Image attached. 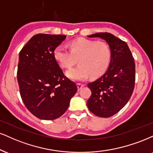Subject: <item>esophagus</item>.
Returning <instances> with one entry per match:
<instances>
[{"label": "esophagus", "mask_w": 153, "mask_h": 153, "mask_svg": "<svg viewBox=\"0 0 153 153\" xmlns=\"http://www.w3.org/2000/svg\"><path fill=\"white\" fill-rule=\"evenodd\" d=\"M84 84H80V83L77 84V87H78V90H80L81 88H82V87H84Z\"/></svg>", "instance_id": "1"}]
</instances>
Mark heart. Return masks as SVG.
I'll use <instances>...</instances> for the list:
<instances>
[{"label": "heart", "instance_id": "obj_1", "mask_svg": "<svg viewBox=\"0 0 153 153\" xmlns=\"http://www.w3.org/2000/svg\"><path fill=\"white\" fill-rule=\"evenodd\" d=\"M71 51L63 45H58L54 50V57L64 68H70L79 58V65L68 70L66 75L74 81H84L90 75L100 76L108 68L111 59L110 47L104 42L79 38L69 43Z\"/></svg>", "mask_w": 153, "mask_h": 153}]
</instances>
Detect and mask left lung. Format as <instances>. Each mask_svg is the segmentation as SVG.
Returning a JSON list of instances; mask_svg holds the SVG:
<instances>
[{
    "label": "left lung",
    "instance_id": "left-lung-1",
    "mask_svg": "<svg viewBox=\"0 0 153 153\" xmlns=\"http://www.w3.org/2000/svg\"><path fill=\"white\" fill-rule=\"evenodd\" d=\"M87 37L103 39L111 50L107 71L88 84L91 95L86 103L92 114L108 118L123 108L133 94L135 80L134 59L126 42L112 34L99 33Z\"/></svg>",
    "mask_w": 153,
    "mask_h": 153
}]
</instances>
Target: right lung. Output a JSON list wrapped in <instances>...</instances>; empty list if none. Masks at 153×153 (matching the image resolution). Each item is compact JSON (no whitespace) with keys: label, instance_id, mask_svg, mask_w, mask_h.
I'll list each match as a JSON object with an SVG mask.
<instances>
[{"label":"right lung","instance_id":"obj_1","mask_svg":"<svg viewBox=\"0 0 153 153\" xmlns=\"http://www.w3.org/2000/svg\"><path fill=\"white\" fill-rule=\"evenodd\" d=\"M65 35L38 34L19 54L17 79L24 104L42 120H54L65 113L77 91L54 57V50Z\"/></svg>","mask_w":153,"mask_h":153}]
</instances>
